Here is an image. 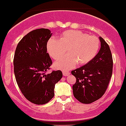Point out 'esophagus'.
<instances>
[{"label": "esophagus", "instance_id": "1", "mask_svg": "<svg viewBox=\"0 0 126 126\" xmlns=\"http://www.w3.org/2000/svg\"><path fill=\"white\" fill-rule=\"evenodd\" d=\"M63 75L64 76H68V75H69V74H70V72L68 71H63Z\"/></svg>", "mask_w": 126, "mask_h": 126}]
</instances>
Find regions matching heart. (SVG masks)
<instances>
[{
    "label": "heart",
    "instance_id": "heart-1",
    "mask_svg": "<svg viewBox=\"0 0 126 126\" xmlns=\"http://www.w3.org/2000/svg\"><path fill=\"white\" fill-rule=\"evenodd\" d=\"M100 47V41L95 36H89L79 31L69 30L60 35L59 39L51 38L47 44V50L53 59L58 60L66 53L67 56L55 62L57 69L69 70L78 63L87 64L97 55Z\"/></svg>",
    "mask_w": 126,
    "mask_h": 126
}]
</instances>
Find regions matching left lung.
<instances>
[{"mask_svg":"<svg viewBox=\"0 0 126 126\" xmlns=\"http://www.w3.org/2000/svg\"><path fill=\"white\" fill-rule=\"evenodd\" d=\"M101 48L92 60L79 68L71 71L76 78L73 85V95L80 103L88 104L101 98L112 77V54L109 46L99 37Z\"/></svg>","mask_w":126,"mask_h":126,"instance_id":"obj_1","label":"left lung"}]
</instances>
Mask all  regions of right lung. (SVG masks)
I'll use <instances>...</instances> for the list:
<instances>
[{"label": "right lung", "instance_id": "right-lung-1", "mask_svg": "<svg viewBox=\"0 0 126 126\" xmlns=\"http://www.w3.org/2000/svg\"><path fill=\"white\" fill-rule=\"evenodd\" d=\"M52 34L39 29L25 35L17 44L14 58V74L20 90L31 103L44 105L55 95V84L62 77L60 70L46 73L52 64L47 44Z\"/></svg>", "mask_w": 126, "mask_h": 126}]
</instances>
